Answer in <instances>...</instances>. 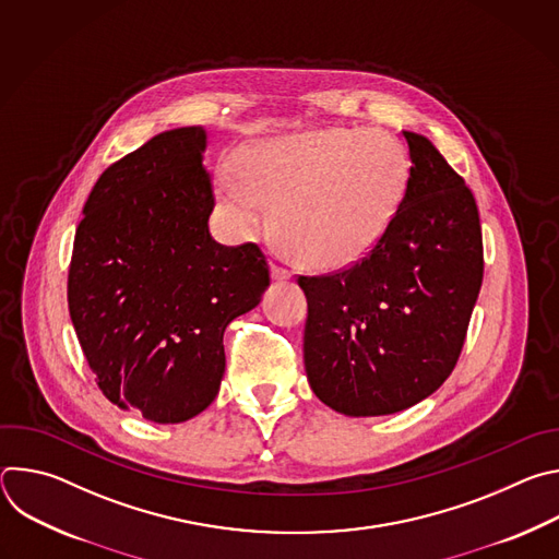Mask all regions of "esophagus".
Returning a JSON list of instances; mask_svg holds the SVG:
<instances>
[{
	"label": "esophagus",
	"instance_id": "esophagus-1",
	"mask_svg": "<svg viewBox=\"0 0 559 559\" xmlns=\"http://www.w3.org/2000/svg\"><path fill=\"white\" fill-rule=\"evenodd\" d=\"M272 278L274 281H289L292 278V274H289V270H285V267H281V265H272Z\"/></svg>",
	"mask_w": 559,
	"mask_h": 559
}]
</instances>
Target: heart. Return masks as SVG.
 Masks as SVG:
<instances>
[{
  "label": "heart",
  "instance_id": "heart-1",
  "mask_svg": "<svg viewBox=\"0 0 559 559\" xmlns=\"http://www.w3.org/2000/svg\"><path fill=\"white\" fill-rule=\"evenodd\" d=\"M409 188V158L395 139L367 128H321L265 139L236 156L221 199L254 229L274 205L281 246L313 270H345L382 241Z\"/></svg>",
  "mask_w": 559,
  "mask_h": 559
}]
</instances>
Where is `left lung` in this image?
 Returning <instances> with one entry per match:
<instances>
[{"label": "left lung", "mask_w": 559, "mask_h": 559, "mask_svg": "<svg viewBox=\"0 0 559 559\" xmlns=\"http://www.w3.org/2000/svg\"><path fill=\"white\" fill-rule=\"evenodd\" d=\"M403 134L409 188L382 241L343 272L298 276L309 386L354 418L409 409L449 378L483 285L471 190L427 136Z\"/></svg>", "instance_id": "left-lung-1"}]
</instances>
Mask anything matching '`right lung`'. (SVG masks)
I'll return each mask as SVG.
<instances>
[{
  "instance_id": "obj_1",
  "label": "right lung",
  "mask_w": 559,
  "mask_h": 559,
  "mask_svg": "<svg viewBox=\"0 0 559 559\" xmlns=\"http://www.w3.org/2000/svg\"><path fill=\"white\" fill-rule=\"evenodd\" d=\"M201 126L152 136L95 183L74 234L68 309L108 401L158 425L207 409L225 373L223 332L270 285L254 243L210 236Z\"/></svg>"
}]
</instances>
